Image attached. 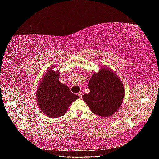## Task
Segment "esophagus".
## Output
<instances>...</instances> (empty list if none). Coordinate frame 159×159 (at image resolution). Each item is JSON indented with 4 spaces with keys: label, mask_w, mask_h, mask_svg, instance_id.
Returning <instances> with one entry per match:
<instances>
[{
    "label": "esophagus",
    "mask_w": 159,
    "mask_h": 159,
    "mask_svg": "<svg viewBox=\"0 0 159 159\" xmlns=\"http://www.w3.org/2000/svg\"><path fill=\"white\" fill-rule=\"evenodd\" d=\"M78 95H79L80 98H82V96H83V93L82 92H80V93H79V94H78Z\"/></svg>",
    "instance_id": "esophagus-1"
}]
</instances>
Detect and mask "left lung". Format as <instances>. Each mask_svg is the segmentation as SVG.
I'll return each mask as SVG.
<instances>
[{
    "label": "left lung",
    "instance_id": "left-lung-1",
    "mask_svg": "<svg viewBox=\"0 0 159 159\" xmlns=\"http://www.w3.org/2000/svg\"><path fill=\"white\" fill-rule=\"evenodd\" d=\"M90 93L83 99L91 111L101 117H109L121 106L125 88L121 80L112 69L102 66L94 73L88 83Z\"/></svg>",
    "mask_w": 159,
    "mask_h": 159
}]
</instances>
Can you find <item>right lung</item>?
Returning a JSON list of instances; mask_svg holds the SVG:
<instances>
[{
    "label": "right lung",
    "instance_id": "1",
    "mask_svg": "<svg viewBox=\"0 0 159 159\" xmlns=\"http://www.w3.org/2000/svg\"><path fill=\"white\" fill-rule=\"evenodd\" d=\"M60 71L52 66L45 72L38 85L36 98L43 114L50 118H59L66 114L72 102L79 97L68 86L60 81Z\"/></svg>",
    "mask_w": 159,
    "mask_h": 159
}]
</instances>
